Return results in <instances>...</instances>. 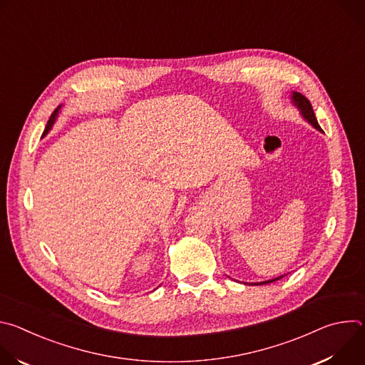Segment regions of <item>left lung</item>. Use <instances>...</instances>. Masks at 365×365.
<instances>
[{"label":"left lung","instance_id":"8db88e82","mask_svg":"<svg viewBox=\"0 0 365 365\" xmlns=\"http://www.w3.org/2000/svg\"><path fill=\"white\" fill-rule=\"evenodd\" d=\"M290 99H292L293 106L297 108L299 114L302 115V118H303L304 121H307L312 127L317 128L318 131H322L321 125L318 124V120H317V117H315L314 108H312V103L309 102V99H307L304 95H302L300 92H296V91L292 92ZM282 277H284V276H279V277H274V279H272V280H264V282H258V283H250V284H251V286H262V284H267V283L277 282V280H280ZM244 284H248V283H244Z\"/></svg>","mask_w":365,"mask_h":365}]
</instances>
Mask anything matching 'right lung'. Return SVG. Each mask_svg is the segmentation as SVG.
<instances>
[{
  "mask_svg": "<svg viewBox=\"0 0 365 365\" xmlns=\"http://www.w3.org/2000/svg\"><path fill=\"white\" fill-rule=\"evenodd\" d=\"M61 110H62V106H59V107L55 110V113L50 115V118H48V121H47V124H46V128H44V131H43V137L47 135V133H48L51 128H53V125H55V123H56V120H58V117H59Z\"/></svg>",
  "mask_w": 365,
  "mask_h": 365,
  "instance_id": "right-lung-1",
  "label": "right lung"
}]
</instances>
